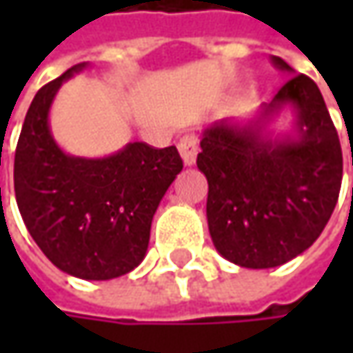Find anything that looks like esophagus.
<instances>
[{
  "label": "esophagus",
  "mask_w": 353,
  "mask_h": 353,
  "mask_svg": "<svg viewBox=\"0 0 353 353\" xmlns=\"http://www.w3.org/2000/svg\"><path fill=\"white\" fill-rule=\"evenodd\" d=\"M179 153L183 157V163L186 167H192L196 163L198 155V139L192 133H186L179 141Z\"/></svg>",
  "instance_id": "esophagus-1"
}]
</instances>
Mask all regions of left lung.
<instances>
[{"mask_svg": "<svg viewBox=\"0 0 353 353\" xmlns=\"http://www.w3.org/2000/svg\"><path fill=\"white\" fill-rule=\"evenodd\" d=\"M289 82L251 119L204 129L196 165L208 181L206 218L218 253L248 269H271L306 251L332 216L342 184V149L319 86L279 57ZM293 112L289 134L268 125Z\"/></svg>", "mask_w": 353, "mask_h": 353, "instance_id": "1", "label": "left lung"}]
</instances>
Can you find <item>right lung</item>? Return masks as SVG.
Here are the masks:
<instances>
[{
  "instance_id": "add662e5",
  "label": "right lung",
  "mask_w": 353,
  "mask_h": 353,
  "mask_svg": "<svg viewBox=\"0 0 353 353\" xmlns=\"http://www.w3.org/2000/svg\"><path fill=\"white\" fill-rule=\"evenodd\" d=\"M88 62L37 92L15 151V198L41 251L61 271L110 281L141 263L151 222L183 161L176 147L128 143L108 157L68 155L54 141L48 114L61 86Z\"/></svg>"
}]
</instances>
